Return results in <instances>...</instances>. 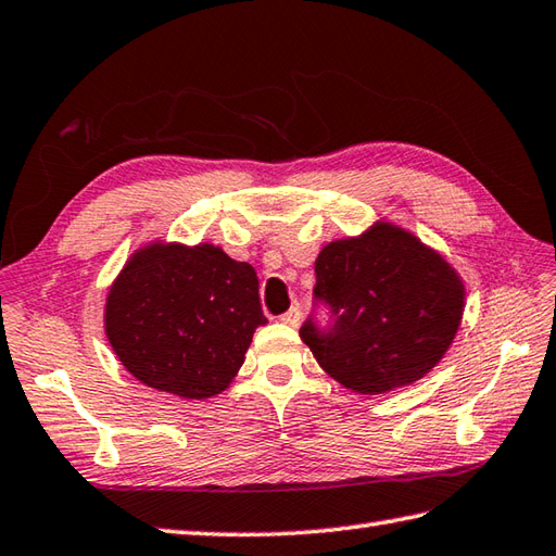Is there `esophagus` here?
<instances>
[{
    "instance_id": "obj_1",
    "label": "esophagus",
    "mask_w": 556,
    "mask_h": 556,
    "mask_svg": "<svg viewBox=\"0 0 556 556\" xmlns=\"http://www.w3.org/2000/svg\"><path fill=\"white\" fill-rule=\"evenodd\" d=\"M280 320L282 324H288V326H292V328H298L300 326V320H302V312H300V304H292L290 309L280 316Z\"/></svg>"
}]
</instances>
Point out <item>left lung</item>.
<instances>
[{
  "label": "left lung",
  "mask_w": 556,
  "mask_h": 556,
  "mask_svg": "<svg viewBox=\"0 0 556 556\" xmlns=\"http://www.w3.org/2000/svg\"><path fill=\"white\" fill-rule=\"evenodd\" d=\"M314 298L330 326L312 318L300 338L318 366L359 394H386L433 371L462 326L464 282L447 258L388 220L328 242L316 258Z\"/></svg>",
  "instance_id": "obj_1"
}]
</instances>
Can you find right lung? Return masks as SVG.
<instances>
[{
	"mask_svg": "<svg viewBox=\"0 0 556 556\" xmlns=\"http://www.w3.org/2000/svg\"><path fill=\"white\" fill-rule=\"evenodd\" d=\"M264 324L256 270L208 242L140 247L104 304V332L126 371L182 400L224 392Z\"/></svg>",
	"mask_w": 556,
	"mask_h": 556,
	"instance_id": "obj_1",
	"label": "right lung"
}]
</instances>
